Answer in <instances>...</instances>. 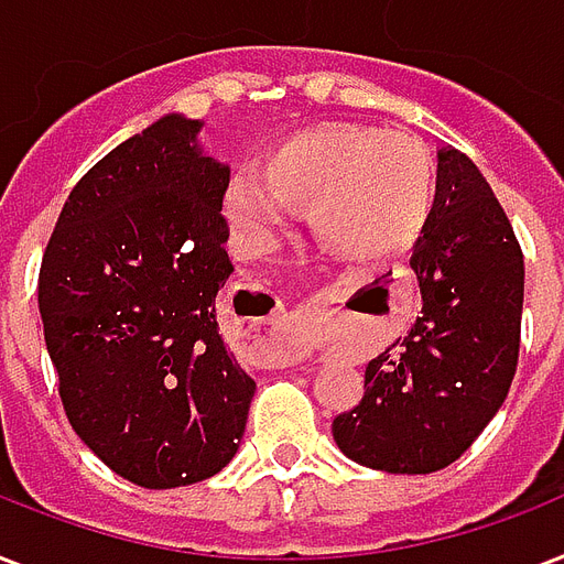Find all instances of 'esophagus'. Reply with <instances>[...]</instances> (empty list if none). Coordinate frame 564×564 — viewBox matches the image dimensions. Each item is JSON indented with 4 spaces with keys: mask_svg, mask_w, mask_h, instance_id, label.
<instances>
[{
    "mask_svg": "<svg viewBox=\"0 0 564 564\" xmlns=\"http://www.w3.org/2000/svg\"><path fill=\"white\" fill-rule=\"evenodd\" d=\"M264 323H276V312L264 314ZM268 359L273 361V365H288V361H291V356H288L285 350H270Z\"/></svg>",
    "mask_w": 564,
    "mask_h": 564,
    "instance_id": "1",
    "label": "esophagus"
}]
</instances>
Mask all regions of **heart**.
I'll return each mask as SVG.
<instances>
[{
	"label": "heart",
	"instance_id": "obj_1",
	"mask_svg": "<svg viewBox=\"0 0 564 564\" xmlns=\"http://www.w3.org/2000/svg\"><path fill=\"white\" fill-rule=\"evenodd\" d=\"M229 214L268 238L282 208L305 212L314 243L338 259H382L412 243L435 203V159L409 132L326 126L296 134L261 161L259 182L235 178Z\"/></svg>",
	"mask_w": 564,
	"mask_h": 564
}]
</instances>
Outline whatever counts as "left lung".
Listing matches in <instances>:
<instances>
[{"label": "left lung", "mask_w": 564, "mask_h": 564, "mask_svg": "<svg viewBox=\"0 0 564 564\" xmlns=\"http://www.w3.org/2000/svg\"><path fill=\"white\" fill-rule=\"evenodd\" d=\"M438 191L412 268L423 314L365 370V397L332 421L335 444L365 468H447L503 405L518 368L523 252L477 164L438 152Z\"/></svg>", "instance_id": "1"}]
</instances>
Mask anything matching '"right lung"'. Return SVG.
Instances as JSON below:
<instances>
[{
  "instance_id": "1",
  "label": "right lung",
  "mask_w": 564,
  "mask_h": 564,
  "mask_svg": "<svg viewBox=\"0 0 564 564\" xmlns=\"http://www.w3.org/2000/svg\"><path fill=\"white\" fill-rule=\"evenodd\" d=\"M199 123L164 117L96 161L43 250L37 305L69 426L141 488L214 477L238 453L256 382L226 352L217 291L229 167Z\"/></svg>"
}]
</instances>
